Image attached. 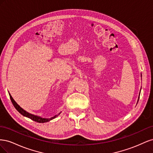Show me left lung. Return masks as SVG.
I'll use <instances>...</instances> for the list:
<instances>
[{
    "label": "left lung",
    "mask_w": 153,
    "mask_h": 153,
    "mask_svg": "<svg viewBox=\"0 0 153 153\" xmlns=\"http://www.w3.org/2000/svg\"><path fill=\"white\" fill-rule=\"evenodd\" d=\"M141 76H142V74H141ZM140 91H141V89H140ZM140 93H139V96H138V100H139V98H140ZM137 101V102H138Z\"/></svg>",
    "instance_id": "left-lung-1"
}]
</instances>
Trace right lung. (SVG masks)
I'll use <instances>...</instances> for the list:
<instances>
[{"label": "right lung", "instance_id": "right-lung-1", "mask_svg": "<svg viewBox=\"0 0 153 153\" xmlns=\"http://www.w3.org/2000/svg\"><path fill=\"white\" fill-rule=\"evenodd\" d=\"M9 94H10V99L11 100V102L13 105V106H15V108L17 110V111H18V112L20 113L22 115H24V116L25 117H28L32 120H33V121H36V122H38V123H47V122H48L50 121H51V120H52L55 118H56L59 115H60V114L61 113V112H60L59 114L57 115H54L53 117H52L50 118H43V117H41L40 116H38V115H34V114H30L28 112H27L26 110L23 109L21 106H20L19 105H18L17 104V103L16 102V101L14 100V99L13 98V97L11 96V95L10 94V92H9Z\"/></svg>", "mask_w": 153, "mask_h": 153}]
</instances>
